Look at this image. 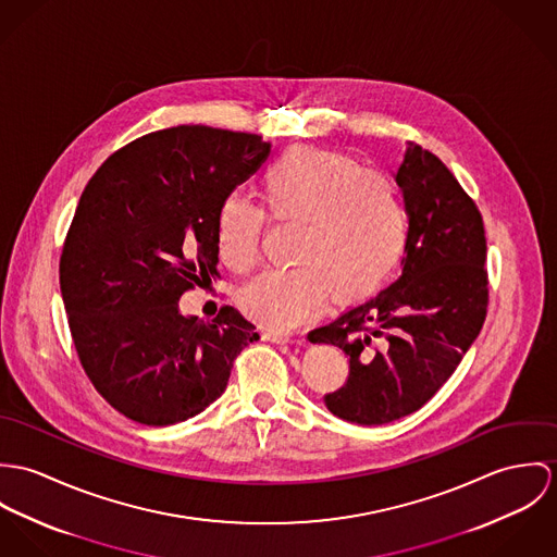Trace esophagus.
Listing matches in <instances>:
<instances>
[{
	"mask_svg": "<svg viewBox=\"0 0 557 557\" xmlns=\"http://www.w3.org/2000/svg\"><path fill=\"white\" fill-rule=\"evenodd\" d=\"M260 337H262L264 342H273V344H288V342H290V337L280 335V333H271V331H262Z\"/></svg>",
	"mask_w": 557,
	"mask_h": 557,
	"instance_id": "1",
	"label": "esophagus"
}]
</instances>
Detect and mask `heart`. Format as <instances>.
<instances>
[{"label":"heart","mask_w":557,"mask_h":557,"mask_svg":"<svg viewBox=\"0 0 557 557\" xmlns=\"http://www.w3.org/2000/svg\"><path fill=\"white\" fill-rule=\"evenodd\" d=\"M267 213L299 222L293 269L260 273L239 297L249 320L288 333L315 318L329 297L363 301L397 269L408 244V211L393 180L357 158L320 147H293L275 158L260 182ZM262 211L228 194L215 213V248L235 273L258 256Z\"/></svg>","instance_id":"heart-1"}]
</instances>
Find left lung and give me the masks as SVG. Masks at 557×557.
Listing matches in <instances>:
<instances>
[{"mask_svg": "<svg viewBox=\"0 0 557 557\" xmlns=\"http://www.w3.org/2000/svg\"><path fill=\"white\" fill-rule=\"evenodd\" d=\"M393 177L408 211L401 275L308 335L350 357L348 382L324 404L357 425L393 423L423 408L457 370L487 313V242L474 200L414 143Z\"/></svg>", "mask_w": 557, "mask_h": 557, "instance_id": "left-lung-1", "label": "left lung"}]
</instances>
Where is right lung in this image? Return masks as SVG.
Instances as JSON below:
<instances>
[{
  "instance_id": "right-lung-1",
  "label": "right lung",
  "mask_w": 557,
  "mask_h": 557,
  "mask_svg": "<svg viewBox=\"0 0 557 557\" xmlns=\"http://www.w3.org/2000/svg\"><path fill=\"white\" fill-rule=\"evenodd\" d=\"M269 151L258 134L177 125L125 145L81 194L60 260L70 333L98 393L140 425L202 412L258 339L237 309L202 322L180 299L215 280L218 207Z\"/></svg>"
}]
</instances>
